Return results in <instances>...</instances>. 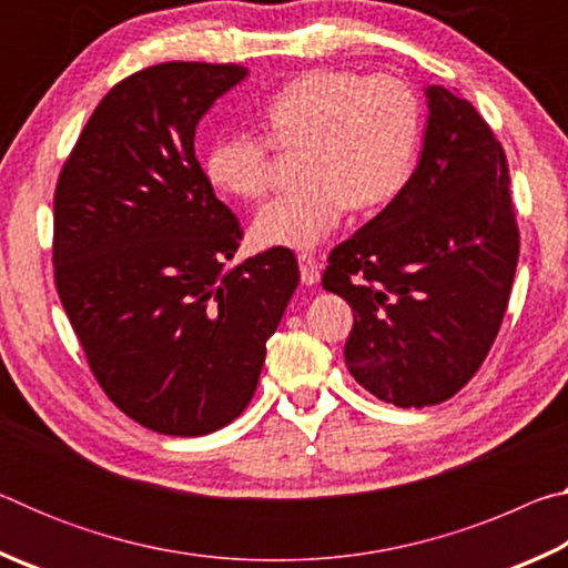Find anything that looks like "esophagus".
Segmentation results:
<instances>
[{
    "mask_svg": "<svg viewBox=\"0 0 568 568\" xmlns=\"http://www.w3.org/2000/svg\"><path fill=\"white\" fill-rule=\"evenodd\" d=\"M297 265H301V281L305 285H315L321 281V263L313 253L297 255Z\"/></svg>",
    "mask_w": 568,
    "mask_h": 568,
    "instance_id": "34e87169",
    "label": "esophagus"
}]
</instances>
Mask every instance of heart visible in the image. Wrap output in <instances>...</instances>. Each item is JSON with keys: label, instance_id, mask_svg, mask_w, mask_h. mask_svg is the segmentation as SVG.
<instances>
[{"label": "heart", "instance_id": "heart-1", "mask_svg": "<svg viewBox=\"0 0 568 568\" xmlns=\"http://www.w3.org/2000/svg\"><path fill=\"white\" fill-rule=\"evenodd\" d=\"M263 124L271 141L230 132L210 142L205 178L227 195L261 200L273 180V142L305 148V185L271 200L253 220V237L257 245L307 250L333 233L348 207L373 213L406 187L423 110L398 77L323 67L285 82L265 102Z\"/></svg>", "mask_w": 568, "mask_h": 568}]
</instances>
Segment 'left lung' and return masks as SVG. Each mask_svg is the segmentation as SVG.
<instances>
[{"instance_id":"8db88e82","label":"left lung","mask_w":568,"mask_h":568,"mask_svg":"<svg viewBox=\"0 0 568 568\" xmlns=\"http://www.w3.org/2000/svg\"><path fill=\"white\" fill-rule=\"evenodd\" d=\"M428 128L406 187L333 247L323 287L353 311L351 376L400 408L444 403L501 328L518 225L501 142L460 94L426 90Z\"/></svg>"}]
</instances>
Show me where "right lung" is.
<instances>
[{
  "instance_id": "obj_1",
  "label": "right lung",
  "mask_w": 568,
  "mask_h": 568,
  "mask_svg": "<svg viewBox=\"0 0 568 568\" xmlns=\"http://www.w3.org/2000/svg\"><path fill=\"white\" fill-rule=\"evenodd\" d=\"M240 64L165 62L104 94L54 190V285L124 416L205 436L253 398L301 273L271 247L233 271L243 227L195 158V128Z\"/></svg>"
}]
</instances>
